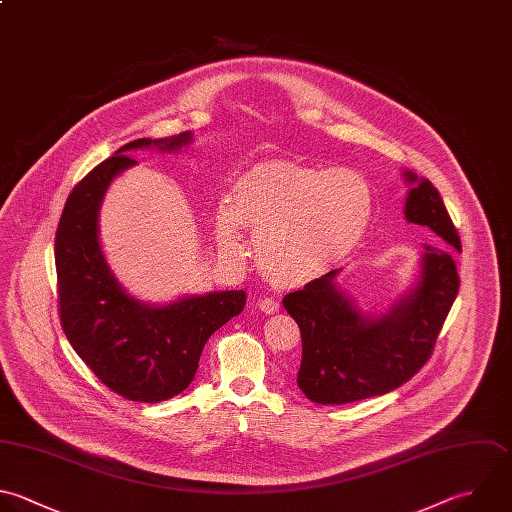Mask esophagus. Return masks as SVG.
<instances>
[{"instance_id":"esophagus-1","label":"esophagus","mask_w":512,"mask_h":512,"mask_svg":"<svg viewBox=\"0 0 512 512\" xmlns=\"http://www.w3.org/2000/svg\"><path fill=\"white\" fill-rule=\"evenodd\" d=\"M258 306H260V310L266 312V314H274V312H278V308H280L278 300H274V298H262V300L258 302Z\"/></svg>"}]
</instances>
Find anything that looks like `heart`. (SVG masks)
Returning <instances> with one entry per match:
<instances>
[{
	"label": "heart",
	"instance_id": "heart-1",
	"mask_svg": "<svg viewBox=\"0 0 512 512\" xmlns=\"http://www.w3.org/2000/svg\"><path fill=\"white\" fill-rule=\"evenodd\" d=\"M374 212L368 180L356 170L264 162L244 172L230 204L214 216L226 256L242 250L240 226L256 236L260 266L284 282H310L344 262L362 242Z\"/></svg>",
	"mask_w": 512,
	"mask_h": 512
}]
</instances>
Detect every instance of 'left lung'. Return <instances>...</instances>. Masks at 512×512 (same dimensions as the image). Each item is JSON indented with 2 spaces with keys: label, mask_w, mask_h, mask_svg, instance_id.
Wrapping results in <instances>:
<instances>
[{
  "label": "left lung",
  "mask_w": 512,
  "mask_h": 512,
  "mask_svg": "<svg viewBox=\"0 0 512 512\" xmlns=\"http://www.w3.org/2000/svg\"><path fill=\"white\" fill-rule=\"evenodd\" d=\"M410 186L404 218L436 234L422 244L412 286L380 314L362 312L338 284V270L284 296L298 322L302 362L298 386L318 404H344L386 394L412 378L428 360L444 318L458 294V274L448 252L460 250L458 232L438 190L414 172H402Z\"/></svg>",
  "instance_id": "1"
}]
</instances>
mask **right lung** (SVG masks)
<instances>
[{"label":"right lung","instance_id":"right-lung-1","mask_svg":"<svg viewBox=\"0 0 512 512\" xmlns=\"http://www.w3.org/2000/svg\"><path fill=\"white\" fill-rule=\"evenodd\" d=\"M192 142L194 134L184 132L122 146L72 190L56 232L64 332L92 372L134 402H162L188 388L208 338L246 304L244 290L144 302L120 284L104 256L100 208L110 184L138 164L128 154L152 148L174 154Z\"/></svg>","mask_w":512,"mask_h":512}]
</instances>
